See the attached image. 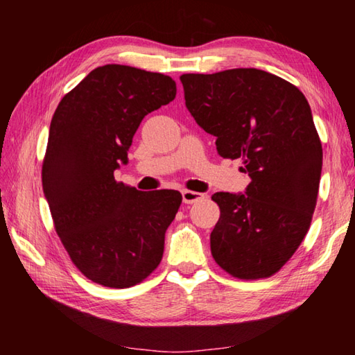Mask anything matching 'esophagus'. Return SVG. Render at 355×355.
<instances>
[{
  "label": "esophagus",
  "instance_id": "esophagus-1",
  "mask_svg": "<svg viewBox=\"0 0 355 355\" xmlns=\"http://www.w3.org/2000/svg\"><path fill=\"white\" fill-rule=\"evenodd\" d=\"M182 197H183V203H196L203 199V194L200 192H196V191H188V189H183L182 191Z\"/></svg>",
  "mask_w": 355,
  "mask_h": 355
}]
</instances>
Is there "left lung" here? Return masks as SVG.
Returning <instances> with one entry per match:
<instances>
[{
    "label": "left lung",
    "mask_w": 355,
    "mask_h": 355,
    "mask_svg": "<svg viewBox=\"0 0 355 355\" xmlns=\"http://www.w3.org/2000/svg\"><path fill=\"white\" fill-rule=\"evenodd\" d=\"M186 107L216 136L222 158L243 159L244 192H216L220 208L209 244L216 263L238 279L269 277L307 235L316 207L322 147L307 98L258 69L180 76Z\"/></svg>",
    "instance_id": "obj_1"
}]
</instances>
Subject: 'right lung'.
I'll return each instance as SVG.
<instances>
[{
	"label": "right lung",
	"instance_id": "add662e5",
	"mask_svg": "<svg viewBox=\"0 0 355 355\" xmlns=\"http://www.w3.org/2000/svg\"><path fill=\"white\" fill-rule=\"evenodd\" d=\"M171 76L128 65L94 69L58 105L42 167V186L75 266L110 288L139 284L158 266L182 194L142 192L117 183L136 130L175 98Z\"/></svg>",
	"mask_w": 355,
	"mask_h": 355
}]
</instances>
